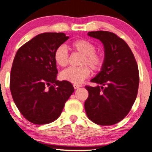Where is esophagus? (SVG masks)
I'll use <instances>...</instances> for the list:
<instances>
[{
	"label": "esophagus",
	"mask_w": 152,
	"mask_h": 152,
	"mask_svg": "<svg viewBox=\"0 0 152 152\" xmlns=\"http://www.w3.org/2000/svg\"><path fill=\"white\" fill-rule=\"evenodd\" d=\"M73 87H74L75 89H77V88L81 87V85H79V84L74 83V84H73Z\"/></svg>",
	"instance_id": "1"
}]
</instances>
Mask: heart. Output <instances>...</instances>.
I'll return each instance as SVG.
<instances>
[{
	"instance_id": "heart-1",
	"label": "heart",
	"mask_w": 152,
	"mask_h": 152,
	"mask_svg": "<svg viewBox=\"0 0 152 152\" xmlns=\"http://www.w3.org/2000/svg\"><path fill=\"white\" fill-rule=\"evenodd\" d=\"M75 51L82 53L83 58L82 65H89L94 71H99L103 66L104 57L101 53L96 52V47L90 41L86 39H77L71 43ZM54 60L57 65L66 66L69 63V54L64 45H60L54 52ZM90 74V69L88 66L81 67H69L63 71L60 76L65 81L74 83H80Z\"/></svg>"
}]
</instances>
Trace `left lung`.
I'll return each instance as SVG.
<instances>
[{
  "instance_id": "left-lung-1",
  "label": "left lung",
  "mask_w": 152,
  "mask_h": 152,
  "mask_svg": "<svg viewBox=\"0 0 152 152\" xmlns=\"http://www.w3.org/2000/svg\"><path fill=\"white\" fill-rule=\"evenodd\" d=\"M88 35L102 42L104 58L101 71L91 79L101 86H85L89 93L85 110L96 124L113 125L128 115L136 100L138 66L129 46L115 34L99 30L89 32Z\"/></svg>"
}]
</instances>
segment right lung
<instances>
[{"mask_svg":"<svg viewBox=\"0 0 152 152\" xmlns=\"http://www.w3.org/2000/svg\"><path fill=\"white\" fill-rule=\"evenodd\" d=\"M69 37L62 32L39 34L19 48L10 75V90L22 115L34 124H46L60 115L74 92L72 84L56 79L54 52Z\"/></svg>","mask_w":152,"mask_h":152,"instance_id":"right-lung-1","label":"right lung"}]
</instances>
